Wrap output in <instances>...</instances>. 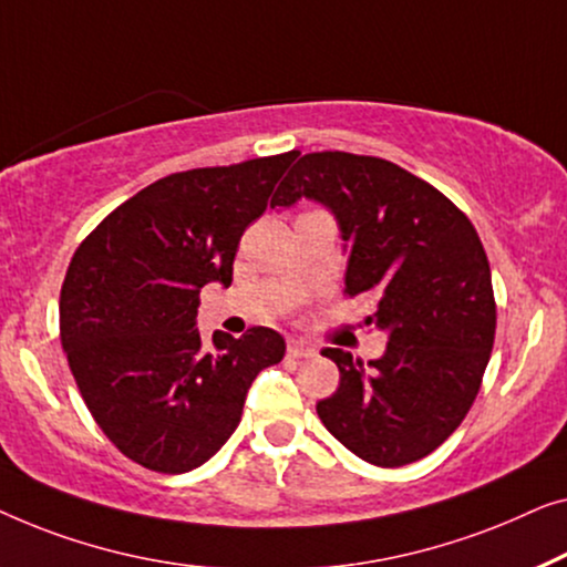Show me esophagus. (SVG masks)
Returning <instances> with one entry per match:
<instances>
[{
	"instance_id": "1",
	"label": "esophagus",
	"mask_w": 567,
	"mask_h": 567,
	"mask_svg": "<svg viewBox=\"0 0 567 567\" xmlns=\"http://www.w3.org/2000/svg\"><path fill=\"white\" fill-rule=\"evenodd\" d=\"M287 354H290V357H313L316 347L306 339H292L290 344H287Z\"/></svg>"
}]
</instances>
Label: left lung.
Listing matches in <instances>:
<instances>
[{"label":"left lung","mask_w":567,"mask_h":567,"mask_svg":"<svg viewBox=\"0 0 567 567\" xmlns=\"http://www.w3.org/2000/svg\"><path fill=\"white\" fill-rule=\"evenodd\" d=\"M300 200L333 215L347 292L378 298L364 323L388 337L382 357L367 364L344 349H323L341 380L318 401V416L372 465L426 457L467 416L491 360L496 302L481 238L440 189L385 158L300 156L272 207Z\"/></svg>","instance_id":"8db88e82"}]
</instances>
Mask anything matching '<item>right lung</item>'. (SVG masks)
Masks as SVG:
<instances>
[{
  "mask_svg": "<svg viewBox=\"0 0 567 567\" xmlns=\"http://www.w3.org/2000/svg\"><path fill=\"white\" fill-rule=\"evenodd\" d=\"M298 151L189 169L143 187L79 246L61 287V344L107 440L156 473H187L236 432L251 382L285 357L257 326L215 331L205 349V285L228 287L244 230Z\"/></svg>",
  "mask_w": 567,
  "mask_h": 567,
  "instance_id": "add662e5",
  "label": "right lung"
}]
</instances>
